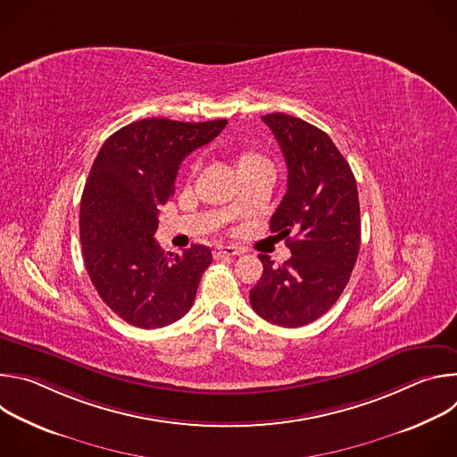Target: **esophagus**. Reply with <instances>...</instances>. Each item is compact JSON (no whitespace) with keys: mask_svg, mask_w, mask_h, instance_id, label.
Wrapping results in <instances>:
<instances>
[{"mask_svg":"<svg viewBox=\"0 0 457 457\" xmlns=\"http://www.w3.org/2000/svg\"><path fill=\"white\" fill-rule=\"evenodd\" d=\"M244 249L242 247H235V245H224V244H219L215 245L213 249V256L215 258H222V256H237V254H242Z\"/></svg>","mask_w":457,"mask_h":457,"instance_id":"esophagus-1","label":"esophagus"}]
</instances>
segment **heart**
<instances>
[{
    "instance_id": "1",
    "label": "heart",
    "mask_w": 457,
    "mask_h": 457,
    "mask_svg": "<svg viewBox=\"0 0 457 457\" xmlns=\"http://www.w3.org/2000/svg\"><path fill=\"white\" fill-rule=\"evenodd\" d=\"M237 164H238V171L253 170V168H258V166H270V162L262 155L256 154V152H244V154H240Z\"/></svg>"
}]
</instances>
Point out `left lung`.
I'll return each instance as SVG.
<instances>
[{
	"instance_id": "left-lung-1",
	"label": "left lung",
	"mask_w": 457,
	"mask_h": 457,
	"mask_svg": "<svg viewBox=\"0 0 457 457\" xmlns=\"http://www.w3.org/2000/svg\"><path fill=\"white\" fill-rule=\"evenodd\" d=\"M262 120L287 164V193L270 229L295 237L286 240L291 258L282 266L258 254L264 273L249 302L258 316L280 328H302L337 303L354 270L361 235L356 179L320 128L287 113H268Z\"/></svg>"
}]
</instances>
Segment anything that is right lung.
<instances>
[{
    "label": "right lung",
    "mask_w": 457,
    "mask_h": 457,
    "mask_svg": "<svg viewBox=\"0 0 457 457\" xmlns=\"http://www.w3.org/2000/svg\"><path fill=\"white\" fill-rule=\"evenodd\" d=\"M226 124L136 120L110 136L92 164L79 213L83 260L103 302L129 325L159 329L193 305L212 249L193 244L166 254L154 238L159 204L173 195L184 157Z\"/></svg>",
    "instance_id": "add662e5"
}]
</instances>
